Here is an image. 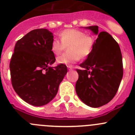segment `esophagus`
Segmentation results:
<instances>
[{"mask_svg":"<svg viewBox=\"0 0 135 135\" xmlns=\"http://www.w3.org/2000/svg\"><path fill=\"white\" fill-rule=\"evenodd\" d=\"M67 68L69 70H72V69H73V67L72 66H70V65H69V66H67Z\"/></svg>","mask_w":135,"mask_h":135,"instance_id":"obj_1","label":"esophagus"}]
</instances>
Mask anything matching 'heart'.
Instances as JSON below:
<instances>
[{
	"mask_svg": "<svg viewBox=\"0 0 135 135\" xmlns=\"http://www.w3.org/2000/svg\"><path fill=\"white\" fill-rule=\"evenodd\" d=\"M61 40L53 39L51 50L55 55H59L68 47L69 52L65 53L57 58L60 64L71 65L91 55L95 45V40L92 36L85 35V32L76 28H68L62 31L59 35Z\"/></svg>",
	"mask_w": 135,
	"mask_h": 135,
	"instance_id": "1",
	"label": "heart"
}]
</instances>
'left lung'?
<instances>
[{
    "label": "left lung",
    "instance_id": "8db88e82",
    "mask_svg": "<svg viewBox=\"0 0 135 135\" xmlns=\"http://www.w3.org/2000/svg\"><path fill=\"white\" fill-rule=\"evenodd\" d=\"M98 38L89 56L76 69L78 80L76 91L88 106L98 108L114 97L123 77V62L120 47L109 33L99 32L98 26L85 27Z\"/></svg>",
    "mask_w": 135,
    "mask_h": 135
}]
</instances>
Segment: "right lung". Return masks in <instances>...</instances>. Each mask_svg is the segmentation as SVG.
Instances as JSON below:
<instances>
[{
    "instance_id": "right-lung-1",
    "label": "right lung",
    "mask_w": 135,
    "mask_h": 135,
    "mask_svg": "<svg viewBox=\"0 0 135 135\" xmlns=\"http://www.w3.org/2000/svg\"><path fill=\"white\" fill-rule=\"evenodd\" d=\"M53 34L46 28L32 30L17 40L9 62L11 81L16 93L31 105L40 107L56 95L67 73L65 65L52 67Z\"/></svg>"
}]
</instances>
